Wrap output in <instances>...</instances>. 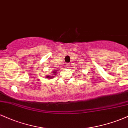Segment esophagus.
Here are the masks:
<instances>
[{"mask_svg":"<svg viewBox=\"0 0 128 128\" xmlns=\"http://www.w3.org/2000/svg\"><path fill=\"white\" fill-rule=\"evenodd\" d=\"M70 64H68H68H66V67H67V68H69V67H70Z\"/></svg>","mask_w":128,"mask_h":128,"instance_id":"1","label":"esophagus"}]
</instances>
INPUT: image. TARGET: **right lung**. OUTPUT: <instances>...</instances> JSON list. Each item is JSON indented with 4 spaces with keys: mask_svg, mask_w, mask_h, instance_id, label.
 <instances>
[{
    "mask_svg": "<svg viewBox=\"0 0 128 128\" xmlns=\"http://www.w3.org/2000/svg\"><path fill=\"white\" fill-rule=\"evenodd\" d=\"M56 72H57V70H53V71L52 72V74H51V75L50 74H46V78L48 79H52V78H54V76H55L54 75H56Z\"/></svg>",
    "mask_w": 128,
    "mask_h": 128,
    "instance_id": "obj_1",
    "label": "right lung"
}]
</instances>
